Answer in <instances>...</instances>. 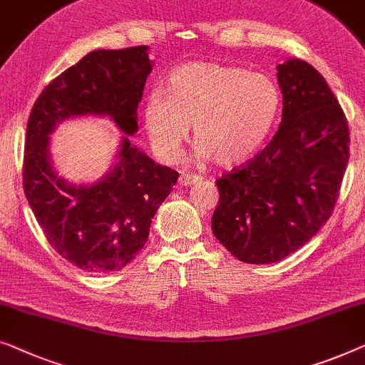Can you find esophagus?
I'll list each match as a JSON object with an SVG mask.
<instances>
[{"mask_svg": "<svg viewBox=\"0 0 365 365\" xmlns=\"http://www.w3.org/2000/svg\"><path fill=\"white\" fill-rule=\"evenodd\" d=\"M199 176H191V174H182L181 178H179V181H178V184L181 187H187V186H191V184H194L195 181H199Z\"/></svg>", "mask_w": 365, "mask_h": 365, "instance_id": "1", "label": "esophagus"}]
</instances>
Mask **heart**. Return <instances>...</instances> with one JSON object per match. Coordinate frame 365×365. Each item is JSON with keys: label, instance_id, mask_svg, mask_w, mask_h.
Wrapping results in <instances>:
<instances>
[{"label": "heart", "instance_id": "heart-1", "mask_svg": "<svg viewBox=\"0 0 365 365\" xmlns=\"http://www.w3.org/2000/svg\"><path fill=\"white\" fill-rule=\"evenodd\" d=\"M279 105L282 93L267 73L194 61L171 71L166 92H150L143 125L151 150L163 161H178L192 126L194 160L232 168L265 143Z\"/></svg>", "mask_w": 365, "mask_h": 365}]
</instances>
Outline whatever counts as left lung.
I'll return each instance as SVG.
<instances>
[{"label":"left lung","mask_w":365,"mask_h":365,"mask_svg":"<svg viewBox=\"0 0 365 365\" xmlns=\"http://www.w3.org/2000/svg\"><path fill=\"white\" fill-rule=\"evenodd\" d=\"M277 71V133L260 155L215 182V239L255 265L283 260L313 239L334 209L349 161V128L324 77L301 59Z\"/></svg>","instance_id":"left-lung-1"}]
</instances>
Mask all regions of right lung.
<instances>
[{"instance_id":"right-lung-1","label":"right lung","mask_w":365,"mask_h":365,"mask_svg":"<svg viewBox=\"0 0 365 365\" xmlns=\"http://www.w3.org/2000/svg\"><path fill=\"white\" fill-rule=\"evenodd\" d=\"M153 71L148 46L83 56L54 78L31 110L24 146V192L57 253L88 273L118 272L150 235L151 219L179 174L130 141ZM107 116L124 133L110 170L93 183H68L56 173L50 135L66 119Z\"/></svg>"}]
</instances>
